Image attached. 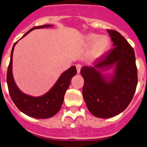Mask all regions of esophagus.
<instances>
[{
    "mask_svg": "<svg viewBox=\"0 0 147 147\" xmlns=\"http://www.w3.org/2000/svg\"><path fill=\"white\" fill-rule=\"evenodd\" d=\"M76 70H77V73L79 74L81 72V65L78 63V64L76 65Z\"/></svg>",
    "mask_w": 147,
    "mask_h": 147,
    "instance_id": "1",
    "label": "esophagus"
}]
</instances>
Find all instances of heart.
Here are the masks:
<instances>
[{"instance_id": "heart-1", "label": "heart", "mask_w": 147, "mask_h": 147, "mask_svg": "<svg viewBox=\"0 0 147 147\" xmlns=\"http://www.w3.org/2000/svg\"><path fill=\"white\" fill-rule=\"evenodd\" d=\"M85 45L89 46L87 55L90 59L102 57L107 52L110 47V40L107 36H100L96 34H89L85 38Z\"/></svg>"}]
</instances>
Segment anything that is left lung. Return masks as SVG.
I'll use <instances>...</instances> for the list:
<instances>
[{
    "instance_id": "8db88e82",
    "label": "left lung",
    "mask_w": 147,
    "mask_h": 147,
    "mask_svg": "<svg viewBox=\"0 0 147 147\" xmlns=\"http://www.w3.org/2000/svg\"><path fill=\"white\" fill-rule=\"evenodd\" d=\"M107 31L114 48L93 66H84L81 70L85 102L90 113L100 118H110L124 111L132 100L137 85L134 49L118 32ZM111 69L113 74L104 73Z\"/></svg>"
}]
</instances>
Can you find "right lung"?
Segmentation results:
<instances>
[{"mask_svg": "<svg viewBox=\"0 0 147 147\" xmlns=\"http://www.w3.org/2000/svg\"><path fill=\"white\" fill-rule=\"evenodd\" d=\"M52 26L51 25H45L34 27L27 32L22 37L33 30L50 28ZM18 42L13 45L7 73V84L10 98L18 108L30 117L37 119H45L53 117L59 111L63 104L65 93L70 85L72 77L76 74V66H71L63 72L55 84L45 94L38 97L25 94L17 86L13 75V54L14 47Z\"/></svg>", "mask_w": 147, "mask_h": 147, "instance_id": "1", "label": "right lung"}]
</instances>
